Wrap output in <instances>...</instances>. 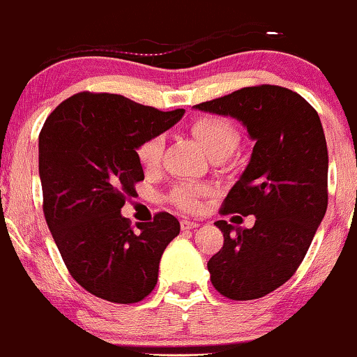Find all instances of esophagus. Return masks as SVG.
<instances>
[{
	"label": "esophagus",
	"mask_w": 357,
	"mask_h": 357,
	"mask_svg": "<svg viewBox=\"0 0 357 357\" xmlns=\"http://www.w3.org/2000/svg\"><path fill=\"white\" fill-rule=\"evenodd\" d=\"M180 227H182V230H193V228L199 227V223L192 222V220H182V222H180Z\"/></svg>",
	"instance_id": "esophagus-1"
}]
</instances>
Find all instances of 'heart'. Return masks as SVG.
<instances>
[{"label": "heart", "instance_id": "b5f03b06", "mask_svg": "<svg viewBox=\"0 0 357 357\" xmlns=\"http://www.w3.org/2000/svg\"><path fill=\"white\" fill-rule=\"evenodd\" d=\"M190 130L193 137L199 140L204 151L210 158L230 157L240 144V135L227 119L218 116H202L192 122ZM164 140L162 137H152L142 142L137 149V157L145 169H155L162 158ZM205 193V188L188 185H178L172 192V202L182 210L192 212L199 206L200 197Z\"/></svg>", "mask_w": 357, "mask_h": 357}]
</instances>
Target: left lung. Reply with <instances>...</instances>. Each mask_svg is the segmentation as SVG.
I'll list each match as a JSON object with an SVG mask.
<instances>
[{
	"mask_svg": "<svg viewBox=\"0 0 357 357\" xmlns=\"http://www.w3.org/2000/svg\"><path fill=\"white\" fill-rule=\"evenodd\" d=\"M193 107L236 119L255 140L248 165L222 206L223 215H255V225L215 222L225 240L206 266L220 294L257 300L291 278L326 213L323 126L300 94L270 84L243 87Z\"/></svg>",
	"mask_w": 357,
	"mask_h": 357,
	"instance_id": "1",
	"label": "left lung"
}]
</instances>
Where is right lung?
I'll return each instance as SVG.
<instances>
[{
    "instance_id": "right-lung-1",
    "label": "right lung",
    "mask_w": 357,
    "mask_h": 357,
    "mask_svg": "<svg viewBox=\"0 0 357 357\" xmlns=\"http://www.w3.org/2000/svg\"><path fill=\"white\" fill-rule=\"evenodd\" d=\"M183 109L162 112L119 94L79 92L61 102L39 134L43 212L64 265L86 291L130 305L152 293L174 215L137 223L121 208L144 180L137 149L169 130Z\"/></svg>"
}]
</instances>
